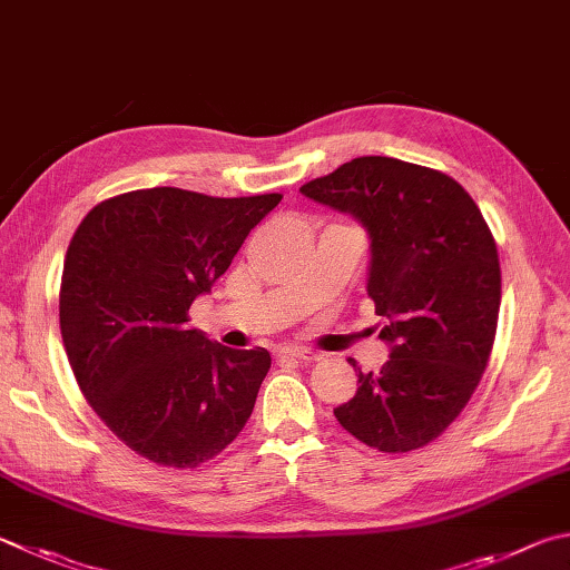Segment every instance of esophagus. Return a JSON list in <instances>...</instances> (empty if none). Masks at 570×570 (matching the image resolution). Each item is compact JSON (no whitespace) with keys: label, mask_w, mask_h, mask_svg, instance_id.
Listing matches in <instances>:
<instances>
[{"label":"esophagus","mask_w":570,"mask_h":570,"mask_svg":"<svg viewBox=\"0 0 570 570\" xmlns=\"http://www.w3.org/2000/svg\"><path fill=\"white\" fill-rule=\"evenodd\" d=\"M278 358H294V361H304V364H314L318 358L316 351L312 348H278L276 351Z\"/></svg>","instance_id":"34e87169"}]
</instances>
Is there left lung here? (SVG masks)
<instances>
[{"mask_svg": "<svg viewBox=\"0 0 570 570\" xmlns=\"http://www.w3.org/2000/svg\"><path fill=\"white\" fill-rule=\"evenodd\" d=\"M302 191L368 229L366 288L391 344L384 368H358L356 396L334 416L376 451L429 446L465 409L493 348L501 264L489 224L449 174L391 157L351 159Z\"/></svg>", "mask_w": 570, "mask_h": 570, "instance_id": "left-lung-1", "label": "left lung"}]
</instances>
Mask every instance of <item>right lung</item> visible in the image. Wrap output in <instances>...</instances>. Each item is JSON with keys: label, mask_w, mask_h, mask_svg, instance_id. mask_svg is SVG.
<instances>
[{"label": "right lung", "mask_w": 570, "mask_h": 570, "mask_svg": "<svg viewBox=\"0 0 570 570\" xmlns=\"http://www.w3.org/2000/svg\"><path fill=\"white\" fill-rule=\"evenodd\" d=\"M278 202L154 186L99 202L71 236L59 286L69 366L114 436L151 463L196 469L252 416L268 351L226 348L186 321Z\"/></svg>", "instance_id": "add662e5"}]
</instances>
